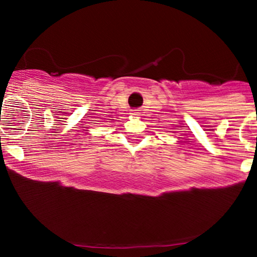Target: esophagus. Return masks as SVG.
Returning a JSON list of instances; mask_svg holds the SVG:
<instances>
[{"instance_id":"34e87169","label":"esophagus","mask_w":257,"mask_h":257,"mask_svg":"<svg viewBox=\"0 0 257 257\" xmlns=\"http://www.w3.org/2000/svg\"><path fill=\"white\" fill-rule=\"evenodd\" d=\"M138 113H139L138 110H134V111H133V114H138Z\"/></svg>"}]
</instances>
